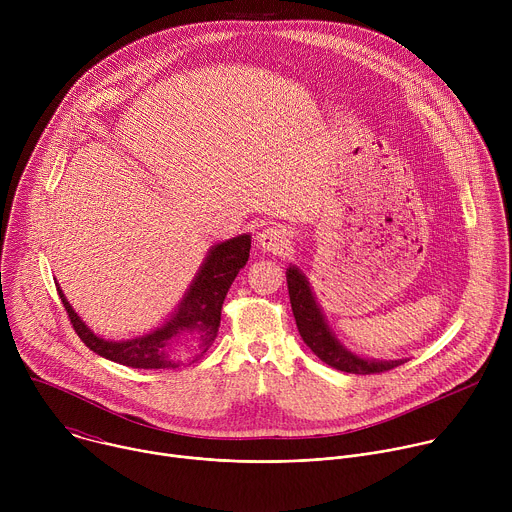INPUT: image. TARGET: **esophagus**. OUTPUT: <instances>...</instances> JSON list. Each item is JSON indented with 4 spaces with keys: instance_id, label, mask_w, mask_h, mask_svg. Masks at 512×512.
<instances>
[{
    "instance_id": "esophagus-1",
    "label": "esophagus",
    "mask_w": 512,
    "mask_h": 512,
    "mask_svg": "<svg viewBox=\"0 0 512 512\" xmlns=\"http://www.w3.org/2000/svg\"><path fill=\"white\" fill-rule=\"evenodd\" d=\"M291 235L287 227L281 225H271L265 227L259 235H257V245L267 251V253H283L289 247Z\"/></svg>"
}]
</instances>
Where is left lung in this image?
<instances>
[{"mask_svg": "<svg viewBox=\"0 0 512 512\" xmlns=\"http://www.w3.org/2000/svg\"><path fill=\"white\" fill-rule=\"evenodd\" d=\"M285 277H287L291 310H294L300 336L322 362L330 364V367H334L336 371L352 373V375L385 373L405 362L403 358L399 360L364 358L352 352L350 348H346L332 332L304 271L298 265H289L285 271Z\"/></svg>", "mask_w": 512, "mask_h": 512, "instance_id": "left-lung-1", "label": "left lung"}]
</instances>
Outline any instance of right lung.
<instances>
[{"label": "right lung", "mask_w": 512, "mask_h": 512, "mask_svg": "<svg viewBox=\"0 0 512 512\" xmlns=\"http://www.w3.org/2000/svg\"><path fill=\"white\" fill-rule=\"evenodd\" d=\"M249 251V233L212 245L178 308L166 322L127 340H109L95 334L70 306L60 285L56 289L72 328L99 356L131 369H178L186 360L204 354L214 342L227 291L249 261Z\"/></svg>", "instance_id": "obj_1"}]
</instances>
